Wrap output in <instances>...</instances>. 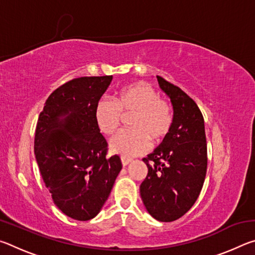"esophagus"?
Instances as JSON below:
<instances>
[{"mask_svg": "<svg viewBox=\"0 0 255 255\" xmlns=\"http://www.w3.org/2000/svg\"><path fill=\"white\" fill-rule=\"evenodd\" d=\"M131 162H132V158H129V157L122 156V163H123V165H124V166L128 165V164H129V163H131Z\"/></svg>", "mask_w": 255, "mask_h": 255, "instance_id": "34e87169", "label": "esophagus"}]
</instances>
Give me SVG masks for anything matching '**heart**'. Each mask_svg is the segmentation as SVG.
I'll use <instances>...</instances> for the list:
<instances>
[{
	"instance_id": "b5f03b06",
	"label": "heart",
	"mask_w": 255,
	"mask_h": 255,
	"mask_svg": "<svg viewBox=\"0 0 255 255\" xmlns=\"http://www.w3.org/2000/svg\"><path fill=\"white\" fill-rule=\"evenodd\" d=\"M128 119L130 129L124 130L110 140L112 152L123 156H135L148 148L149 139L159 143L173 126V110L169 102L158 98L153 86L135 82L120 89L114 102L101 99L94 111L97 126L105 135L117 131L123 117Z\"/></svg>"
}]
</instances>
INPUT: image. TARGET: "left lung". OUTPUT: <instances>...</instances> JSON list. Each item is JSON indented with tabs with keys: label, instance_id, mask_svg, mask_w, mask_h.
Masks as SVG:
<instances>
[{
	"label": "left lung",
	"instance_id": "left-lung-1",
	"mask_svg": "<svg viewBox=\"0 0 255 255\" xmlns=\"http://www.w3.org/2000/svg\"><path fill=\"white\" fill-rule=\"evenodd\" d=\"M156 77L173 106V126L161 145L143 158L148 172L140 197L155 219L167 223L182 217L198 199L208 158L199 107L179 86Z\"/></svg>",
	"mask_w": 255,
	"mask_h": 255
}]
</instances>
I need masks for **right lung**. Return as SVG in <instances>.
Returning a JSON list of instances; mask_svg holds the SVG:
<instances>
[{"label": "right lung", "instance_id": "right-lung-1", "mask_svg": "<svg viewBox=\"0 0 255 255\" xmlns=\"http://www.w3.org/2000/svg\"><path fill=\"white\" fill-rule=\"evenodd\" d=\"M112 75L77 77L60 85L45 102L34 135V155L54 204L85 222L99 214L123 164L107 157L108 143L94 111Z\"/></svg>", "mask_w": 255, "mask_h": 255}]
</instances>
